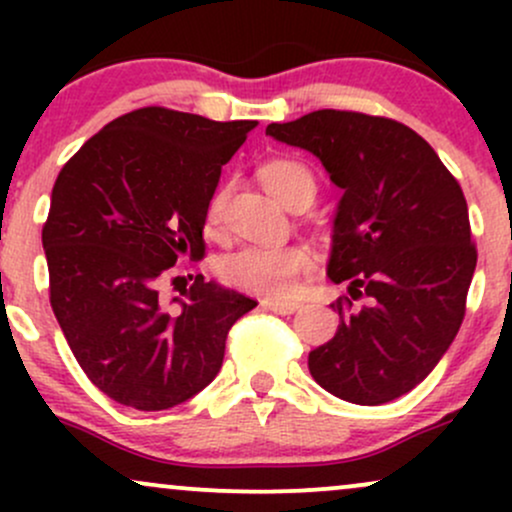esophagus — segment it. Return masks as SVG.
<instances>
[{"mask_svg": "<svg viewBox=\"0 0 512 512\" xmlns=\"http://www.w3.org/2000/svg\"><path fill=\"white\" fill-rule=\"evenodd\" d=\"M262 308L264 310H272V313H276V315H291V313H296L298 308H301V303H296V301H276V298H264Z\"/></svg>", "mask_w": 512, "mask_h": 512, "instance_id": "obj_1", "label": "esophagus"}]
</instances>
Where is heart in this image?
I'll list each match as a JSON object with an SVG mask.
<instances>
[{"instance_id":"1","label":"heart","mask_w":512,"mask_h":512,"mask_svg":"<svg viewBox=\"0 0 512 512\" xmlns=\"http://www.w3.org/2000/svg\"><path fill=\"white\" fill-rule=\"evenodd\" d=\"M260 178L264 187L289 209L296 207L298 202L313 204L317 197L315 173L296 158H276V161L264 163ZM223 202H226L223 192H216L211 197L207 209V223L211 228L221 223ZM216 269H219L221 279L236 289L284 296L303 274L313 269V255L303 245H279V248L248 245V248H240L223 257Z\"/></svg>"}]
</instances>
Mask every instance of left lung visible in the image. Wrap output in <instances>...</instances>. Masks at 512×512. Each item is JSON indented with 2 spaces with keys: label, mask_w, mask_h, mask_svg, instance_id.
<instances>
[{
  "label": "left lung",
  "mask_w": 512,
  "mask_h": 512,
  "mask_svg": "<svg viewBox=\"0 0 512 512\" xmlns=\"http://www.w3.org/2000/svg\"><path fill=\"white\" fill-rule=\"evenodd\" d=\"M267 134L315 154L344 190L327 274L351 298L332 303L342 322L310 351V375L354 404L407 395L438 366L467 310L477 245L460 182L392 117L315 110Z\"/></svg>",
  "instance_id": "8db88e82"
}]
</instances>
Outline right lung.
<instances>
[{
    "mask_svg": "<svg viewBox=\"0 0 512 512\" xmlns=\"http://www.w3.org/2000/svg\"><path fill=\"white\" fill-rule=\"evenodd\" d=\"M255 125L149 105L93 134L57 175L43 226L52 313L88 380L125 407L161 411L204 390L228 330L257 305L202 274L178 310L161 296L180 257H202L221 166Z\"/></svg>",
    "mask_w": 512,
    "mask_h": 512,
    "instance_id": "add662e5",
    "label": "right lung"
}]
</instances>
